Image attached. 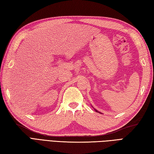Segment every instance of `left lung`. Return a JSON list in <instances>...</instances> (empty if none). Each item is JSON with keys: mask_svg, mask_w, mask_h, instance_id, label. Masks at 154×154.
<instances>
[{"mask_svg": "<svg viewBox=\"0 0 154 154\" xmlns=\"http://www.w3.org/2000/svg\"><path fill=\"white\" fill-rule=\"evenodd\" d=\"M94 110H95L96 111V112H99V113H100V114H102V113H101V112H99V111H98L97 110H96V109H94Z\"/></svg>", "mask_w": 154, "mask_h": 154, "instance_id": "obj_1", "label": "left lung"}]
</instances>
